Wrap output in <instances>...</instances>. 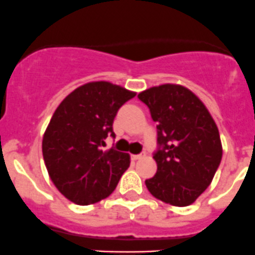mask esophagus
<instances>
[{"label": "esophagus", "mask_w": 255, "mask_h": 255, "mask_svg": "<svg viewBox=\"0 0 255 255\" xmlns=\"http://www.w3.org/2000/svg\"><path fill=\"white\" fill-rule=\"evenodd\" d=\"M145 157V153H140V154H134L132 155V159L137 160V159H142V158Z\"/></svg>", "instance_id": "obj_1"}]
</instances>
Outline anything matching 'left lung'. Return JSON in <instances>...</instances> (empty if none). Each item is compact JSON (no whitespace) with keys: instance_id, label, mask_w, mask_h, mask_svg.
<instances>
[{"instance_id":"8db88e82","label":"left lung","mask_w":255,"mask_h":255,"mask_svg":"<svg viewBox=\"0 0 255 255\" xmlns=\"http://www.w3.org/2000/svg\"><path fill=\"white\" fill-rule=\"evenodd\" d=\"M138 98L157 125L154 177L145 180L153 197L175 207L196 202L212 183L222 160L216 122L192 91L180 85L148 88Z\"/></svg>"}]
</instances>
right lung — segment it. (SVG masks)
<instances>
[{
    "instance_id": "right-lung-1",
    "label": "right lung",
    "mask_w": 255,
    "mask_h": 255,
    "mask_svg": "<svg viewBox=\"0 0 255 255\" xmlns=\"http://www.w3.org/2000/svg\"><path fill=\"white\" fill-rule=\"evenodd\" d=\"M135 92L106 81L90 82L71 92L52 116L42 153L49 178L63 196L80 206L107 198L129 167V154L105 150L115 137L118 110Z\"/></svg>"
}]
</instances>
